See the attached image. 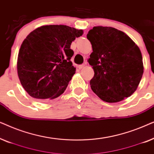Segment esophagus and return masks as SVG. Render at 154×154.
I'll list each match as a JSON object with an SVG mask.
<instances>
[{"mask_svg": "<svg viewBox=\"0 0 154 154\" xmlns=\"http://www.w3.org/2000/svg\"><path fill=\"white\" fill-rule=\"evenodd\" d=\"M85 65H86V62H85V63H84V64H81V65H79V68L80 69H83L84 67L85 66Z\"/></svg>", "mask_w": 154, "mask_h": 154, "instance_id": "1", "label": "esophagus"}]
</instances>
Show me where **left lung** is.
I'll return each mask as SVG.
<instances>
[{"label":"left lung","instance_id":"left-lung-1","mask_svg":"<svg viewBox=\"0 0 154 154\" xmlns=\"http://www.w3.org/2000/svg\"><path fill=\"white\" fill-rule=\"evenodd\" d=\"M87 38L92 52L88 60L94 74L92 91L106 102H119L135 92L144 66L140 48L123 31L109 26H94Z\"/></svg>","mask_w":154,"mask_h":154}]
</instances>
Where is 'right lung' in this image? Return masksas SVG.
Wrapping results in <instances>:
<instances>
[{
	"mask_svg": "<svg viewBox=\"0 0 154 154\" xmlns=\"http://www.w3.org/2000/svg\"><path fill=\"white\" fill-rule=\"evenodd\" d=\"M83 33L66 25H46L27 35L18 54L17 73L29 95L46 101L64 92L75 71L71 44Z\"/></svg>",
	"mask_w": 154,
	"mask_h": 154,
	"instance_id": "1",
	"label": "right lung"
}]
</instances>
